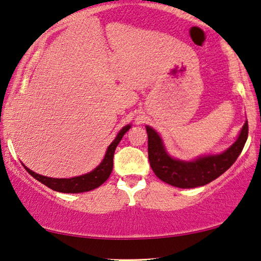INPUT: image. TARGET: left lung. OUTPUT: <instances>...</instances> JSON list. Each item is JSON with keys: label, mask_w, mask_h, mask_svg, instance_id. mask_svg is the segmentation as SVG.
Returning a JSON list of instances; mask_svg holds the SVG:
<instances>
[{"label": "left lung", "mask_w": 261, "mask_h": 261, "mask_svg": "<svg viewBox=\"0 0 261 261\" xmlns=\"http://www.w3.org/2000/svg\"><path fill=\"white\" fill-rule=\"evenodd\" d=\"M145 129L148 132L149 162L155 175L168 185L186 189L208 185L233 166L247 141L248 122L246 120L236 142L225 151L199 156L192 161L178 160L169 155L159 132L149 125Z\"/></svg>", "instance_id": "left-lung-1"}]
</instances>
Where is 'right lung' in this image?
Returning a JSON list of instances; mask_svg holds the SVG:
<instances>
[{
    "instance_id": "obj_1",
    "label": "right lung",
    "mask_w": 261,
    "mask_h": 261,
    "mask_svg": "<svg viewBox=\"0 0 261 261\" xmlns=\"http://www.w3.org/2000/svg\"><path fill=\"white\" fill-rule=\"evenodd\" d=\"M130 127L131 124H127V125L123 126L122 129H120V131L117 134L116 138L113 139V142L109 145L104 159H102L100 164H99L97 168H94L92 171L87 172V174L69 178H54L36 174V172L25 167L24 164L23 167L35 179H38V181L41 182L42 185L48 187V188L52 190H56V192L68 194L90 192V190H93L95 188H98L99 186H101L102 183L110 177L113 168V155H115V150L117 148V145L119 144L120 139L123 138V136L130 130Z\"/></svg>"
}]
</instances>
